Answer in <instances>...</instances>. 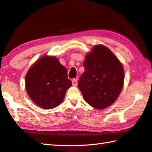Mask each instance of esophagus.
Instances as JSON below:
<instances>
[{
  "label": "esophagus",
  "instance_id": "1",
  "mask_svg": "<svg viewBox=\"0 0 152 152\" xmlns=\"http://www.w3.org/2000/svg\"><path fill=\"white\" fill-rule=\"evenodd\" d=\"M72 85L74 86H76L78 84V81H77V79H73L72 80Z\"/></svg>",
  "mask_w": 152,
  "mask_h": 152
}]
</instances>
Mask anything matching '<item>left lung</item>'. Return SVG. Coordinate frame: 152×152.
Returning <instances> with one entry per match:
<instances>
[{
    "label": "left lung",
    "mask_w": 152,
    "mask_h": 152,
    "mask_svg": "<svg viewBox=\"0 0 152 152\" xmlns=\"http://www.w3.org/2000/svg\"><path fill=\"white\" fill-rule=\"evenodd\" d=\"M85 71L78 81L84 100L96 109L114 102L122 90L124 68L113 52L103 45H96L86 55Z\"/></svg>",
    "instance_id": "obj_1"
}]
</instances>
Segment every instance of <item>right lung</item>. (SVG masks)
Wrapping results in <instances>:
<instances>
[{"instance_id":"1","label":"right lung","mask_w":152,"mask_h":152,"mask_svg":"<svg viewBox=\"0 0 152 152\" xmlns=\"http://www.w3.org/2000/svg\"><path fill=\"white\" fill-rule=\"evenodd\" d=\"M25 86L31 100L42 108L48 110L61 104L72 82L58 59L44 56L30 68Z\"/></svg>"}]
</instances>
